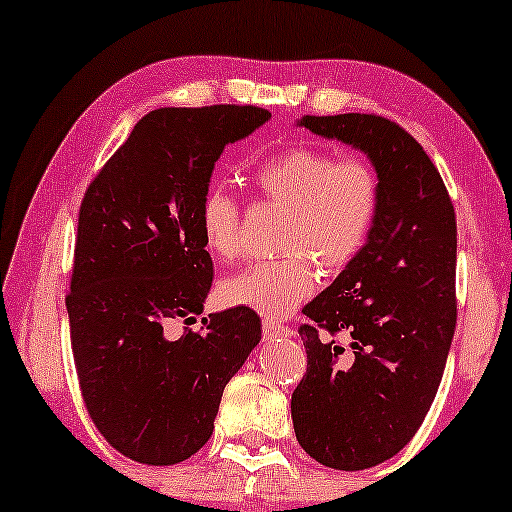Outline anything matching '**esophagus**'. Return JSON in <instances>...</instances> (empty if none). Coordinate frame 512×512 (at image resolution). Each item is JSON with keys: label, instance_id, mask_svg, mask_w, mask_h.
Instances as JSON below:
<instances>
[{"label": "esophagus", "instance_id": "esophagus-1", "mask_svg": "<svg viewBox=\"0 0 512 512\" xmlns=\"http://www.w3.org/2000/svg\"><path fill=\"white\" fill-rule=\"evenodd\" d=\"M293 331L289 326H282V324H275V321H263V340H279V338H286V335H291Z\"/></svg>", "mask_w": 512, "mask_h": 512}]
</instances>
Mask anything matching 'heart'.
Returning a JSON list of instances; mask_svg holds the SVG:
<instances>
[{"label": "heart", "instance_id": "heart-1", "mask_svg": "<svg viewBox=\"0 0 512 512\" xmlns=\"http://www.w3.org/2000/svg\"><path fill=\"white\" fill-rule=\"evenodd\" d=\"M263 200L286 207L279 249L286 258L254 263L219 284V298L268 319H284L317 286V261L326 272L345 270L366 247L377 221L382 186L363 158H335L331 151L296 144L263 160L254 172ZM242 207L228 188H207L200 200L202 247L219 261L240 251Z\"/></svg>", "mask_w": 512, "mask_h": 512}]
</instances>
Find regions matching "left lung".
I'll return each instance as SVG.
<instances>
[{"mask_svg": "<svg viewBox=\"0 0 512 512\" xmlns=\"http://www.w3.org/2000/svg\"><path fill=\"white\" fill-rule=\"evenodd\" d=\"M298 125L366 153L382 186L366 247L305 305L307 373L291 396L300 447L328 468L363 471L410 443L443 380L457 326V221L436 165L389 118L303 116Z\"/></svg>", "mask_w": 512, "mask_h": 512, "instance_id": "1", "label": "left lung"}]
</instances>
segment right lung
<instances>
[{"instance_id": "1", "label": "right lung", "mask_w": 512, "mask_h": 512, "mask_svg": "<svg viewBox=\"0 0 512 512\" xmlns=\"http://www.w3.org/2000/svg\"><path fill=\"white\" fill-rule=\"evenodd\" d=\"M270 118L261 107L146 114L88 186L79 209L69 333L83 401L125 457L179 464L214 431L223 389L261 342L247 307L193 324L212 289L198 209L228 144Z\"/></svg>"}]
</instances>
